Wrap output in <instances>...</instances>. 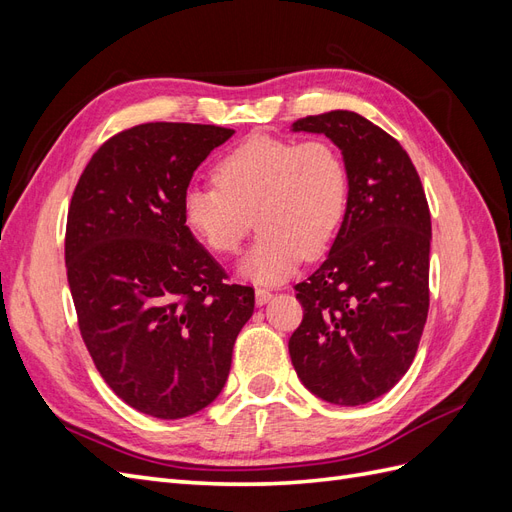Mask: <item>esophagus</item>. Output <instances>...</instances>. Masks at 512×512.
I'll list each match as a JSON object with an SVG mask.
<instances>
[{"instance_id": "esophagus-1", "label": "esophagus", "mask_w": 512, "mask_h": 512, "mask_svg": "<svg viewBox=\"0 0 512 512\" xmlns=\"http://www.w3.org/2000/svg\"><path fill=\"white\" fill-rule=\"evenodd\" d=\"M273 297V290L267 286H256V303L265 305Z\"/></svg>"}]
</instances>
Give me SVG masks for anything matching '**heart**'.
I'll return each instance as SVG.
<instances>
[{"mask_svg":"<svg viewBox=\"0 0 512 512\" xmlns=\"http://www.w3.org/2000/svg\"><path fill=\"white\" fill-rule=\"evenodd\" d=\"M213 181L183 192V222L213 254L228 256L256 220L260 235L241 262L256 282L282 280L303 256L327 250L350 200L348 164L327 138L254 134L215 162Z\"/></svg>","mask_w":512,"mask_h":512,"instance_id":"b5f03b06","label":"heart"}]
</instances>
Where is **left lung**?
Here are the masks:
<instances>
[{
  "mask_svg": "<svg viewBox=\"0 0 512 512\" xmlns=\"http://www.w3.org/2000/svg\"><path fill=\"white\" fill-rule=\"evenodd\" d=\"M342 149L350 200L327 260L294 286L303 320L288 339L294 371L337 406L391 391L410 369L429 312L431 215L421 177L391 134L352 111L309 115Z\"/></svg>",
  "mask_w": 512,
  "mask_h": 512,
  "instance_id": "obj_1",
  "label": "left lung"
}]
</instances>
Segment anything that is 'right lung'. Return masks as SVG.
<instances>
[{
  "instance_id": "add662e5",
  "label": "right lung",
  "mask_w": 512,
  "mask_h": 512,
  "mask_svg": "<svg viewBox=\"0 0 512 512\" xmlns=\"http://www.w3.org/2000/svg\"><path fill=\"white\" fill-rule=\"evenodd\" d=\"M235 134L141 123L108 138L76 183L66 269L83 342L113 393L183 418L224 389L254 288L230 284L181 215L194 170Z\"/></svg>"
}]
</instances>
